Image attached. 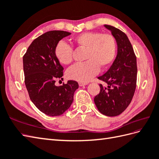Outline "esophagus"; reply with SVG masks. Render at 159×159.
Returning a JSON list of instances; mask_svg holds the SVG:
<instances>
[{
    "mask_svg": "<svg viewBox=\"0 0 159 159\" xmlns=\"http://www.w3.org/2000/svg\"><path fill=\"white\" fill-rule=\"evenodd\" d=\"M87 84H88V83H87V82H79V85L80 87L86 85H87Z\"/></svg>",
    "mask_w": 159,
    "mask_h": 159,
    "instance_id": "34e87169",
    "label": "esophagus"
}]
</instances>
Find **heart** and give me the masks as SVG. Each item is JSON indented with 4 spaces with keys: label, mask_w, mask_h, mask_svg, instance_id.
Instances as JSON below:
<instances>
[{
    "label": "heart",
    "mask_w": 159,
    "mask_h": 159,
    "mask_svg": "<svg viewBox=\"0 0 159 159\" xmlns=\"http://www.w3.org/2000/svg\"><path fill=\"white\" fill-rule=\"evenodd\" d=\"M75 46L85 48V60L76 63L67 70L68 79L86 82L98 72L99 67L104 68L113 62L116 55L117 42L114 36L109 33L96 31L84 32L73 38ZM73 48L64 41H60L55 48V55L63 65L72 61Z\"/></svg>",
    "instance_id": "obj_1"
}]
</instances>
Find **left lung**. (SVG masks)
Returning <instances> with one entry per match:
<instances>
[{
    "mask_svg": "<svg viewBox=\"0 0 159 159\" xmlns=\"http://www.w3.org/2000/svg\"><path fill=\"white\" fill-rule=\"evenodd\" d=\"M116 38L117 54L112 66L98 77L100 91L94 98L97 109L104 116H119L131 102L137 85V58L127 35L114 26L105 25Z\"/></svg>",
    "mask_w": 159,
    "mask_h": 159,
    "instance_id": "left-lung-1",
    "label": "left lung"
}]
</instances>
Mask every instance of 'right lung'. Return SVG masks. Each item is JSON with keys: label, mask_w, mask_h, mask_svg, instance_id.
Listing matches in <instances>:
<instances>
[{"label": "right lung", "mask_w": 159, "mask_h": 159, "mask_svg": "<svg viewBox=\"0 0 159 159\" xmlns=\"http://www.w3.org/2000/svg\"><path fill=\"white\" fill-rule=\"evenodd\" d=\"M71 34L63 31H50L33 40L23 56L25 83L30 99L38 109L49 116L62 115L73 102L79 88L75 80L56 86L55 79L63 75V67L55 55L61 39Z\"/></svg>", "instance_id": "add662e5"}]
</instances>
